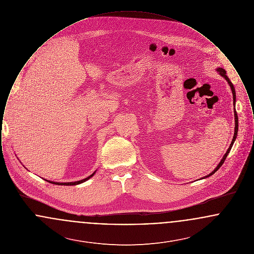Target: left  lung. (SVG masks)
Wrapping results in <instances>:
<instances>
[{
    "label": "left lung",
    "instance_id": "8db88e82",
    "mask_svg": "<svg viewBox=\"0 0 254 254\" xmlns=\"http://www.w3.org/2000/svg\"><path fill=\"white\" fill-rule=\"evenodd\" d=\"M216 71H217L222 77H224L225 79H226V81L228 82V84L230 85V88H231V91H232V96H233V107H234V122H235V127H234V135H233V139H232V141H231V144L230 145V147L228 148V150H227V152H226V154L223 156L222 158V160L220 161V163L218 164L217 167H216V169H214L213 171H211L208 175H205V177H203V178H201V179H205V178H207V177H209V176H211L212 174H214L216 171H217L218 169L221 168V166L224 164V162H225V160H226V158L227 156L229 155V153H230V149H231V147H232V145L234 144V142H235V140H236V137H237V132H238V115H237V112H236V109H235V103H236V95H235V88H234V86L232 85V83L230 82V79H229V77L226 75V70L224 69V68H222V67H218L216 68Z\"/></svg>",
    "mask_w": 254,
    "mask_h": 254
}]
</instances>
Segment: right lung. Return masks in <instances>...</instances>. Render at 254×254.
Masks as SVG:
<instances>
[{
	"label": "right lung",
	"mask_w": 254,
	"mask_h": 254,
	"mask_svg": "<svg viewBox=\"0 0 254 254\" xmlns=\"http://www.w3.org/2000/svg\"><path fill=\"white\" fill-rule=\"evenodd\" d=\"M97 170H95L91 175H89L88 177H86L85 179H83V180H80V181H76V182H67V183H60V182H53V181H49V180H46L47 182H49V183H51V184H54V185H59V186H75V185H79V184H82V183H84V182L87 181L88 179H90L92 176H94V174L96 173Z\"/></svg>",
	"instance_id": "obj_1"
}]
</instances>
